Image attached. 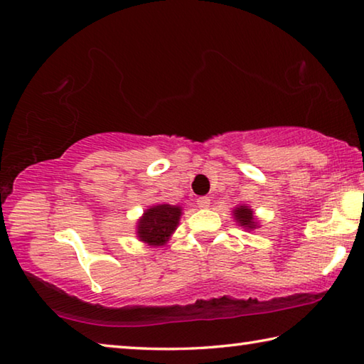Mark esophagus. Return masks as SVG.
Instances as JSON below:
<instances>
[{
  "label": "esophagus",
  "instance_id": "1",
  "mask_svg": "<svg viewBox=\"0 0 364 364\" xmlns=\"http://www.w3.org/2000/svg\"><path fill=\"white\" fill-rule=\"evenodd\" d=\"M197 207L208 208L210 207V199H208V197H199V199H197Z\"/></svg>",
  "mask_w": 364,
  "mask_h": 364
}]
</instances>
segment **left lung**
I'll use <instances>...</instances> for the list:
<instances>
[{"label":"left lung","mask_w":364,"mask_h":364,"mask_svg":"<svg viewBox=\"0 0 364 364\" xmlns=\"http://www.w3.org/2000/svg\"><path fill=\"white\" fill-rule=\"evenodd\" d=\"M232 218L239 226H242L244 230L247 231H254L255 228H260V223H258L254 210L245 204L232 208Z\"/></svg>","instance_id":"8db88e82"}]
</instances>
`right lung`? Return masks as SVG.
<instances>
[{"mask_svg": "<svg viewBox=\"0 0 364 364\" xmlns=\"http://www.w3.org/2000/svg\"><path fill=\"white\" fill-rule=\"evenodd\" d=\"M183 208L180 205L156 204L146 208L136 223V237L152 247L165 245L180 225Z\"/></svg>", "mask_w": 364, "mask_h": 364, "instance_id": "obj_1", "label": "right lung"}]
</instances>
